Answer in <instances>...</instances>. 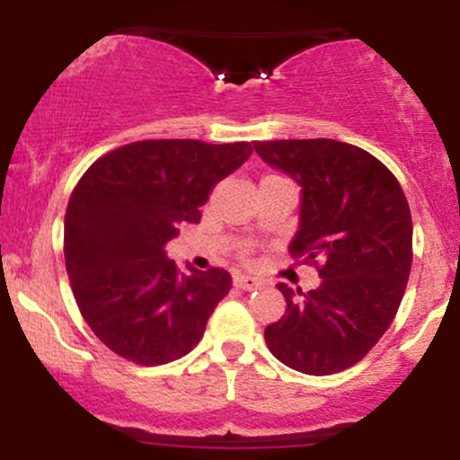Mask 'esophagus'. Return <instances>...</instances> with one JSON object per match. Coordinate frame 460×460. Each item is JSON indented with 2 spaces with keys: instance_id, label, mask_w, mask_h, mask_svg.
Returning <instances> with one entry per match:
<instances>
[{
  "instance_id": "obj_1",
  "label": "esophagus",
  "mask_w": 460,
  "mask_h": 460,
  "mask_svg": "<svg viewBox=\"0 0 460 460\" xmlns=\"http://www.w3.org/2000/svg\"><path fill=\"white\" fill-rule=\"evenodd\" d=\"M235 288L240 289H257L261 285V281L257 277H251V274H237V277L234 279Z\"/></svg>"
}]
</instances>
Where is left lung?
<instances>
[{"mask_svg": "<svg viewBox=\"0 0 460 460\" xmlns=\"http://www.w3.org/2000/svg\"><path fill=\"white\" fill-rule=\"evenodd\" d=\"M268 166L300 188L289 252L318 266L307 294L279 283L283 318L263 337L279 361L311 376L341 372L367 355L392 324L413 261V223L389 168L331 138L255 142Z\"/></svg>", "mask_w": 460, "mask_h": 460, "instance_id": "1", "label": "left lung"}]
</instances>
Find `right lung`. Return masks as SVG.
<instances>
[{
	"label": "right lung",
	"instance_id": "1",
	"mask_svg": "<svg viewBox=\"0 0 460 460\" xmlns=\"http://www.w3.org/2000/svg\"><path fill=\"white\" fill-rule=\"evenodd\" d=\"M251 153L248 142L142 140L79 179L65 216L66 274L84 320L116 355L160 366L199 344L231 274L181 272L164 246L199 223L216 183Z\"/></svg>",
	"mask_w": 460,
	"mask_h": 460
}]
</instances>
